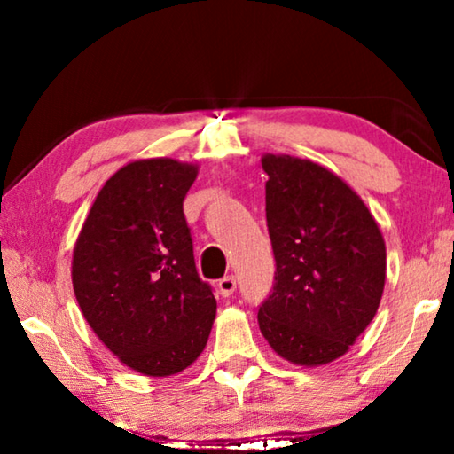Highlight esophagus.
<instances>
[{
    "label": "esophagus",
    "instance_id": "1",
    "mask_svg": "<svg viewBox=\"0 0 454 454\" xmlns=\"http://www.w3.org/2000/svg\"><path fill=\"white\" fill-rule=\"evenodd\" d=\"M234 290H236V278H234V276H224V278L218 282L220 296H224V298L232 296Z\"/></svg>",
    "mask_w": 454,
    "mask_h": 454
}]
</instances>
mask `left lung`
Wrapping results in <instances>:
<instances>
[{
  "label": "left lung",
  "instance_id": "1",
  "mask_svg": "<svg viewBox=\"0 0 454 454\" xmlns=\"http://www.w3.org/2000/svg\"><path fill=\"white\" fill-rule=\"evenodd\" d=\"M262 168L276 274L260 330L292 364L333 363L379 310L384 238L356 192L325 166L266 153Z\"/></svg>",
  "mask_w": 454,
  "mask_h": 454
}]
</instances>
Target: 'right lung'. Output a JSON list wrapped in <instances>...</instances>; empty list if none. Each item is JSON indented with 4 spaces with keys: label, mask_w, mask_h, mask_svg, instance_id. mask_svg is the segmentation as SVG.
<instances>
[{
    "label": "right lung",
    "mask_w": 454,
    "mask_h": 454,
    "mask_svg": "<svg viewBox=\"0 0 454 454\" xmlns=\"http://www.w3.org/2000/svg\"><path fill=\"white\" fill-rule=\"evenodd\" d=\"M196 176L198 166L172 158L120 168L74 246L72 282L83 318L110 352L145 376L188 368L216 317L182 208Z\"/></svg>",
    "instance_id": "right-lung-1"
}]
</instances>
